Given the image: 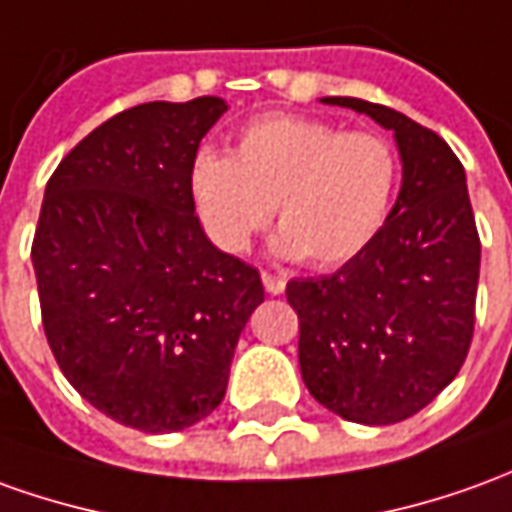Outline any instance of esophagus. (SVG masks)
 I'll list each match as a JSON object with an SVG mask.
<instances>
[{"mask_svg":"<svg viewBox=\"0 0 512 512\" xmlns=\"http://www.w3.org/2000/svg\"><path fill=\"white\" fill-rule=\"evenodd\" d=\"M262 284H264V290L270 292V295H281L284 287H287V281H284L281 276H273V273H262Z\"/></svg>","mask_w":512,"mask_h":512,"instance_id":"1","label":"esophagus"}]
</instances>
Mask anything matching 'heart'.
I'll return each instance as SVG.
<instances>
[{
  "label": "heart",
  "instance_id": "1",
  "mask_svg": "<svg viewBox=\"0 0 512 512\" xmlns=\"http://www.w3.org/2000/svg\"><path fill=\"white\" fill-rule=\"evenodd\" d=\"M398 181L401 161L382 133H345L315 116L267 114L236 133L228 155L200 150L186 186L203 234L222 253H245L273 211L281 225L273 236L278 256H303L329 270L376 239Z\"/></svg>",
  "mask_w": 512,
  "mask_h": 512
}]
</instances>
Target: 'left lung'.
Segmentation results:
<instances>
[{"instance_id": "left-lung-1", "label": "left lung", "mask_w": 512, "mask_h": 512, "mask_svg": "<svg viewBox=\"0 0 512 512\" xmlns=\"http://www.w3.org/2000/svg\"><path fill=\"white\" fill-rule=\"evenodd\" d=\"M393 130L396 206L337 273L292 278L303 384L326 410L368 426L424 410L460 373L474 334L479 236L465 169L438 133L387 105L323 97Z\"/></svg>"}]
</instances>
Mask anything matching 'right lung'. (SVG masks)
Listing matches in <instances>:
<instances>
[{
    "label": "right lung",
    "mask_w": 512,
    "mask_h": 512,
    "mask_svg": "<svg viewBox=\"0 0 512 512\" xmlns=\"http://www.w3.org/2000/svg\"><path fill=\"white\" fill-rule=\"evenodd\" d=\"M220 97L144 102L91 130L52 172L33 239L41 317L63 376L142 432L220 407L259 270L203 234L189 164Z\"/></svg>",
    "instance_id": "1"
}]
</instances>
